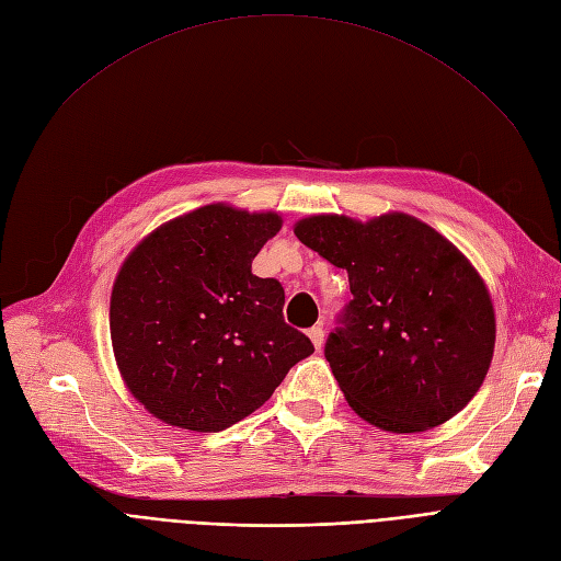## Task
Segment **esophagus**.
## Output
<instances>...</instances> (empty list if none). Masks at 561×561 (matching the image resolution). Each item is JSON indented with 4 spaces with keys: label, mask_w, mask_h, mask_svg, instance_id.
Wrapping results in <instances>:
<instances>
[{
    "label": "esophagus",
    "mask_w": 561,
    "mask_h": 561,
    "mask_svg": "<svg viewBox=\"0 0 561 561\" xmlns=\"http://www.w3.org/2000/svg\"><path fill=\"white\" fill-rule=\"evenodd\" d=\"M308 339L316 345V350H320L324 345V329L322 327H312L308 329Z\"/></svg>",
    "instance_id": "34e87169"
}]
</instances>
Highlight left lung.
<instances>
[{
  "label": "left lung",
  "mask_w": 561,
  "mask_h": 561,
  "mask_svg": "<svg viewBox=\"0 0 561 561\" xmlns=\"http://www.w3.org/2000/svg\"><path fill=\"white\" fill-rule=\"evenodd\" d=\"M295 234L350 278L352 301L324 356L350 408L389 433L456 416L495 352V308L477 268L423 220L301 218Z\"/></svg>",
  "instance_id": "obj_1"
}]
</instances>
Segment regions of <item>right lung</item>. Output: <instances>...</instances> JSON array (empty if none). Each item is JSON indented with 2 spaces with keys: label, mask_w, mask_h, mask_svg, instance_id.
Returning <instances> with one entry per match:
<instances>
[{
  "label": "right lung",
  "mask_w": 561,
  "mask_h": 561,
  "mask_svg": "<svg viewBox=\"0 0 561 561\" xmlns=\"http://www.w3.org/2000/svg\"><path fill=\"white\" fill-rule=\"evenodd\" d=\"M280 226L276 211L207 205L156 228L124 260L110 339L149 414L184 431H226L316 352L283 320V285L251 272Z\"/></svg>",
  "instance_id": "obj_1"
}]
</instances>
